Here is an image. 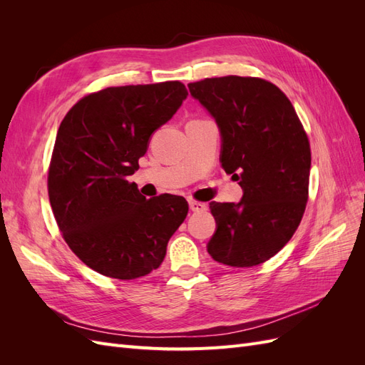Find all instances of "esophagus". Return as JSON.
<instances>
[{
    "label": "esophagus",
    "mask_w": 365,
    "mask_h": 365,
    "mask_svg": "<svg viewBox=\"0 0 365 365\" xmlns=\"http://www.w3.org/2000/svg\"><path fill=\"white\" fill-rule=\"evenodd\" d=\"M189 205H190V210H192V212H196V213L205 212V210L208 208V207H207V204L200 202V201H189Z\"/></svg>",
    "instance_id": "1"
}]
</instances>
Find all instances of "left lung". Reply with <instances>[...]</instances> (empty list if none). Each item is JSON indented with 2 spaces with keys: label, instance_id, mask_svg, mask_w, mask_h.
<instances>
[{
  "label": "left lung",
  "instance_id": "left-lung-1",
  "mask_svg": "<svg viewBox=\"0 0 365 365\" xmlns=\"http://www.w3.org/2000/svg\"><path fill=\"white\" fill-rule=\"evenodd\" d=\"M189 90L215 117L222 169L244 190L237 204L210 202L216 231L207 251L228 267H256L302 222L311 172L306 130L286 94L260 77H212Z\"/></svg>",
  "mask_w": 365,
  "mask_h": 365
}]
</instances>
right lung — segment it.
I'll return each instance as SVG.
<instances>
[{
    "mask_svg": "<svg viewBox=\"0 0 365 365\" xmlns=\"http://www.w3.org/2000/svg\"><path fill=\"white\" fill-rule=\"evenodd\" d=\"M187 96L178 81L109 86L82 97L63 117L48 197L62 237L96 272L118 280L152 272L184 222L189 204L182 196L146 200L128 176Z\"/></svg>",
    "mask_w": 365,
    "mask_h": 365,
    "instance_id": "right-lung-1",
    "label": "right lung"
}]
</instances>
